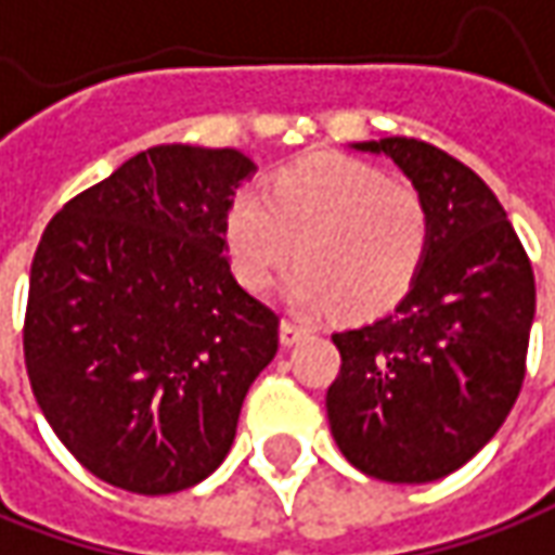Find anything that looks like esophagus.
Returning a JSON list of instances; mask_svg holds the SVG:
<instances>
[{"label":"esophagus","instance_id":"esophagus-1","mask_svg":"<svg viewBox=\"0 0 555 555\" xmlns=\"http://www.w3.org/2000/svg\"><path fill=\"white\" fill-rule=\"evenodd\" d=\"M309 334L307 325H300V322H294V319H282V325H279V337L285 346H294V343H300Z\"/></svg>","mask_w":555,"mask_h":555}]
</instances>
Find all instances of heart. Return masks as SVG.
<instances>
[{
    "mask_svg": "<svg viewBox=\"0 0 555 555\" xmlns=\"http://www.w3.org/2000/svg\"><path fill=\"white\" fill-rule=\"evenodd\" d=\"M224 240L233 273L251 292H267L297 255L292 304L367 319L413 288L431 221L413 184L388 182L364 160L319 154L282 169L270 194L246 188L230 199Z\"/></svg>",
    "mask_w": 555,
    "mask_h": 555,
    "instance_id": "heart-1",
    "label": "heart"
}]
</instances>
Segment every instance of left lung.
<instances>
[{
  "label": "left lung",
  "mask_w": 555,
  "mask_h": 555,
  "mask_svg": "<svg viewBox=\"0 0 555 555\" xmlns=\"http://www.w3.org/2000/svg\"><path fill=\"white\" fill-rule=\"evenodd\" d=\"M428 206L420 276L388 315L334 334L331 435L349 465L386 483H431L470 462L507 420L526 376L534 273L489 184L447 151L388 135Z\"/></svg>",
  "instance_id": "obj_1"
}]
</instances>
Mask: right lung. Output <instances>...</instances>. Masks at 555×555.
<instances>
[{
    "label": "right lung",
    "mask_w": 555,
    "mask_h": 555,
    "mask_svg": "<svg viewBox=\"0 0 555 555\" xmlns=\"http://www.w3.org/2000/svg\"><path fill=\"white\" fill-rule=\"evenodd\" d=\"M251 172L236 149L154 145L41 233L29 386L66 450L108 486L169 495L206 480L276 356L279 315L240 288L224 240Z\"/></svg>",
    "instance_id": "right-lung-1"
}]
</instances>
